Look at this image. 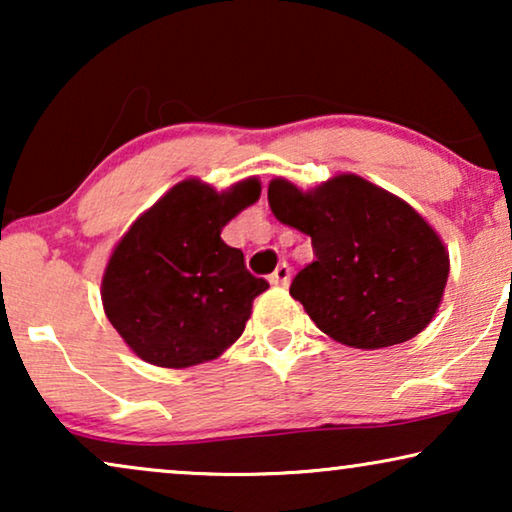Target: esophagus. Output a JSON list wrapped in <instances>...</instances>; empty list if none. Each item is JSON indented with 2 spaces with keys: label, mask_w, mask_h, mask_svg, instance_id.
<instances>
[{
  "label": "esophagus",
  "mask_w": 512,
  "mask_h": 512,
  "mask_svg": "<svg viewBox=\"0 0 512 512\" xmlns=\"http://www.w3.org/2000/svg\"><path fill=\"white\" fill-rule=\"evenodd\" d=\"M289 279H291V268L286 263H279L277 268H275V272H272V275H270V284L286 286V284H289Z\"/></svg>",
  "instance_id": "obj_1"
}]
</instances>
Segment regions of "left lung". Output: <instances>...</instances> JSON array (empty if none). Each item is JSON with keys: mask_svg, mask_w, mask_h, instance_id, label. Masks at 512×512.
<instances>
[{"mask_svg": "<svg viewBox=\"0 0 512 512\" xmlns=\"http://www.w3.org/2000/svg\"><path fill=\"white\" fill-rule=\"evenodd\" d=\"M268 202L277 221L312 237L314 261L289 293L328 338L382 349L431 324L450 254L436 228L403 198L342 172L310 191L272 179Z\"/></svg>", "mask_w": 512, "mask_h": 512, "instance_id": "left-lung-1", "label": "left lung"}]
</instances>
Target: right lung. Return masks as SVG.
Returning <instances> with one entry per match:
<instances>
[{"label": "right lung", "mask_w": 512, "mask_h": 512, "mask_svg": "<svg viewBox=\"0 0 512 512\" xmlns=\"http://www.w3.org/2000/svg\"><path fill=\"white\" fill-rule=\"evenodd\" d=\"M258 198V177L226 191L184 179L116 242L102 275V307L139 359L160 368L198 366L240 338L254 298L270 284L251 275L221 230Z\"/></svg>", "instance_id": "1"}]
</instances>
